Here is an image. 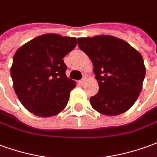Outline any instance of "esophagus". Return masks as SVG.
<instances>
[{"label":"esophagus","mask_w":157,"mask_h":157,"mask_svg":"<svg viewBox=\"0 0 157 157\" xmlns=\"http://www.w3.org/2000/svg\"><path fill=\"white\" fill-rule=\"evenodd\" d=\"M84 81H85V78L83 77V78H82V79L79 80V81H78V83H79L80 84H83V83H84Z\"/></svg>","instance_id":"esophagus-1"}]
</instances>
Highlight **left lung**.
<instances>
[{
    "label": "left lung",
    "mask_w": 157,
    "mask_h": 157,
    "mask_svg": "<svg viewBox=\"0 0 157 157\" xmlns=\"http://www.w3.org/2000/svg\"><path fill=\"white\" fill-rule=\"evenodd\" d=\"M78 48L94 64L99 92L90 98L95 110L105 115L127 111L142 90L146 67L142 56L128 42L112 36L79 37Z\"/></svg>",
    "instance_id": "obj_1"
}]
</instances>
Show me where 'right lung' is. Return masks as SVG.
<instances>
[{"instance_id": "obj_1", "label": "right lung", "mask_w": 157, "mask_h": 157, "mask_svg": "<svg viewBox=\"0 0 157 157\" xmlns=\"http://www.w3.org/2000/svg\"><path fill=\"white\" fill-rule=\"evenodd\" d=\"M76 45L75 37L51 33L35 37L16 52L11 76L15 92L28 111L50 117L66 107L76 84L66 76L63 58Z\"/></svg>"}]
</instances>
